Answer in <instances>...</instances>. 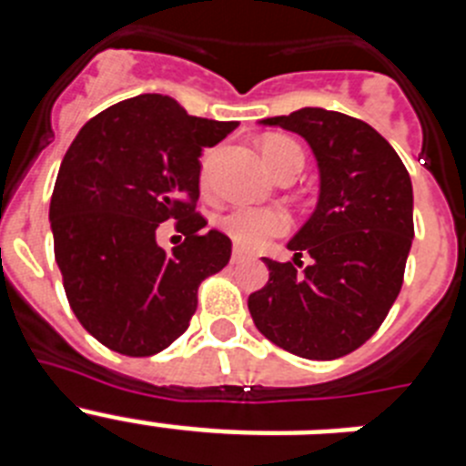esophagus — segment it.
Wrapping results in <instances>:
<instances>
[{"label": "esophagus", "mask_w": 466, "mask_h": 466, "mask_svg": "<svg viewBox=\"0 0 466 466\" xmlns=\"http://www.w3.org/2000/svg\"><path fill=\"white\" fill-rule=\"evenodd\" d=\"M245 258H247L245 249H240V247H233V254H230V261L238 263V261H245Z\"/></svg>", "instance_id": "34e87169"}]
</instances>
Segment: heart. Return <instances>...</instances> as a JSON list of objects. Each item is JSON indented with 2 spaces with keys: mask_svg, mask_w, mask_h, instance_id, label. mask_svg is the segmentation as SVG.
<instances>
[{
  "mask_svg": "<svg viewBox=\"0 0 466 466\" xmlns=\"http://www.w3.org/2000/svg\"><path fill=\"white\" fill-rule=\"evenodd\" d=\"M261 154L268 163L270 170H278L284 160L289 156H300L299 144L291 142L287 137H279V135H270L261 142ZM208 182V160L203 166V184ZM221 230L233 242H238L240 247L247 249H257V247L266 245L270 238L282 236L289 221L278 209H266V208H240L228 212L221 219Z\"/></svg>",
  "mask_w": 466,
  "mask_h": 466,
  "instance_id": "heart-1",
  "label": "heart"
}]
</instances>
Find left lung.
Listing matches in <instances>:
<instances>
[{"mask_svg": "<svg viewBox=\"0 0 466 466\" xmlns=\"http://www.w3.org/2000/svg\"><path fill=\"white\" fill-rule=\"evenodd\" d=\"M300 135L319 170L310 219L263 258L270 278L247 300L258 331L291 355L339 360L371 339L403 282L413 242V187L397 151L360 118L322 106L258 121ZM311 257L298 273L299 257Z\"/></svg>", "mask_w": 466, "mask_h": 466, "instance_id": "8db88e82", "label": "left lung"}]
</instances>
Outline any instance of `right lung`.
<instances>
[{
    "label": "right lung",
    "instance_id": "obj_1",
    "mask_svg": "<svg viewBox=\"0 0 466 466\" xmlns=\"http://www.w3.org/2000/svg\"><path fill=\"white\" fill-rule=\"evenodd\" d=\"M238 127L137 95L90 118L63 158L51 198L57 268L74 315L114 352L149 357L187 331L198 287L230 258V238L196 212L200 156ZM175 218L166 253L157 226Z\"/></svg>",
    "mask_w": 466,
    "mask_h": 466
}]
</instances>
